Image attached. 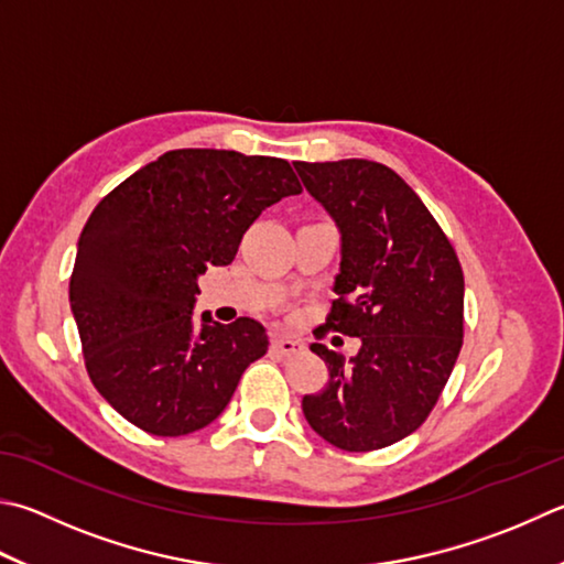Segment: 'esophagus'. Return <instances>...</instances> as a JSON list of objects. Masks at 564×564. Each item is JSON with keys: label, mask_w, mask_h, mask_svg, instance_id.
Segmentation results:
<instances>
[{"label": "esophagus", "mask_w": 564, "mask_h": 564, "mask_svg": "<svg viewBox=\"0 0 564 564\" xmlns=\"http://www.w3.org/2000/svg\"><path fill=\"white\" fill-rule=\"evenodd\" d=\"M272 350L280 356H294L302 350V344L294 341V338H290V336H278V338H272Z\"/></svg>", "instance_id": "obj_1"}]
</instances>
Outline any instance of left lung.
<instances>
[{"mask_svg": "<svg viewBox=\"0 0 564 564\" xmlns=\"http://www.w3.org/2000/svg\"><path fill=\"white\" fill-rule=\"evenodd\" d=\"M341 230L338 294L326 326L360 338L354 358L312 344L328 382L304 395L312 430L344 452L405 440L430 417L464 344V272L420 196L368 159L296 162Z\"/></svg>", "mask_w": 564, "mask_h": 564, "instance_id": "left-lung-1", "label": "left lung"}]
</instances>
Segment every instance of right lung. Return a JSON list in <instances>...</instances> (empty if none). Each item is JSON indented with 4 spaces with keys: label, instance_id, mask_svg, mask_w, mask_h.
<instances>
[{
    "label": "right lung",
    "instance_id": "add662e5",
    "mask_svg": "<svg viewBox=\"0 0 564 564\" xmlns=\"http://www.w3.org/2000/svg\"><path fill=\"white\" fill-rule=\"evenodd\" d=\"M302 194L290 162L228 150H172L115 186L80 232L70 274L85 370L95 390L154 437L204 430L252 360L268 354L254 318L204 314L198 274L230 264L264 208Z\"/></svg>",
    "mask_w": 564,
    "mask_h": 564
}]
</instances>
